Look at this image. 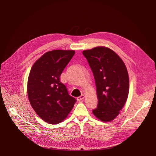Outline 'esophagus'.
I'll return each mask as SVG.
<instances>
[{
  "label": "esophagus",
  "mask_w": 156,
  "mask_h": 156,
  "mask_svg": "<svg viewBox=\"0 0 156 156\" xmlns=\"http://www.w3.org/2000/svg\"><path fill=\"white\" fill-rule=\"evenodd\" d=\"M84 98H85V95L82 94L81 96H80V97H78L77 98V100H78V101H81V100H83V99H84Z\"/></svg>",
  "instance_id": "obj_1"
}]
</instances>
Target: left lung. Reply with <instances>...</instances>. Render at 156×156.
Instances as JSON below:
<instances>
[{"mask_svg":"<svg viewBox=\"0 0 156 156\" xmlns=\"http://www.w3.org/2000/svg\"><path fill=\"white\" fill-rule=\"evenodd\" d=\"M95 78L98 105L92 111L102 121H111L123 108L129 93V77L124 62L111 49L97 47L83 51Z\"/></svg>","mask_w":156,"mask_h":156,"instance_id":"8db88e82","label":"left lung"}]
</instances>
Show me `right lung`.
Returning <instances> with one entry per match:
<instances>
[{"mask_svg": "<svg viewBox=\"0 0 156 156\" xmlns=\"http://www.w3.org/2000/svg\"><path fill=\"white\" fill-rule=\"evenodd\" d=\"M75 52L54 50L34 63L28 80V96L37 115L48 124H58L68 116L76 100L60 81L62 71Z\"/></svg>", "mask_w": 156, "mask_h": 156, "instance_id": "right-lung-1", "label": "right lung"}]
</instances>
